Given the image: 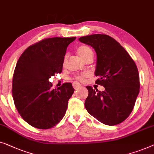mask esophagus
I'll use <instances>...</instances> for the list:
<instances>
[{
    "label": "esophagus",
    "instance_id": "obj_1",
    "mask_svg": "<svg viewBox=\"0 0 154 154\" xmlns=\"http://www.w3.org/2000/svg\"><path fill=\"white\" fill-rule=\"evenodd\" d=\"M72 86H73V88H75V89H78V88H80L82 86L81 84L79 83H78L77 82H74L72 83Z\"/></svg>",
    "mask_w": 154,
    "mask_h": 154
}]
</instances>
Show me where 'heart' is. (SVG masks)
<instances>
[{
    "label": "heart",
    "mask_w": 154,
    "mask_h": 154,
    "mask_svg": "<svg viewBox=\"0 0 154 154\" xmlns=\"http://www.w3.org/2000/svg\"><path fill=\"white\" fill-rule=\"evenodd\" d=\"M77 52L78 54H79L80 57H81L82 58H83L84 60L85 59V58L87 57V56L89 54H93L91 49L88 46H86V45H81V46L78 47L77 49ZM67 59H68V55L66 54L64 56L63 60V66L66 65ZM86 76H87V74L85 73V74H83V75H79V76H77L76 77V79H79V80H83L84 79V77Z\"/></svg>",
    "instance_id": "b5f03b06"
}]
</instances>
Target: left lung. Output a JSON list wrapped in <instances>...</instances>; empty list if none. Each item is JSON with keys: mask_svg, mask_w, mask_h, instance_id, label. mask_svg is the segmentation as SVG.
Returning a JSON list of instances; mask_svg holds the SVG:
<instances>
[{"mask_svg": "<svg viewBox=\"0 0 154 154\" xmlns=\"http://www.w3.org/2000/svg\"><path fill=\"white\" fill-rule=\"evenodd\" d=\"M90 45L97 55L96 84L104 91L86 86L88 96L84 105L100 122L114 125L128 117L140 91V77L135 63L117 41L107 35L94 34L79 38Z\"/></svg>", "mask_w": 154, "mask_h": 154, "instance_id": "8db88e82", "label": "left lung"}]
</instances>
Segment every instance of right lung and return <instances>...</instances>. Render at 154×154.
Listing matches in <instances>:
<instances>
[{"instance_id": "add662e5", "label": "right lung", "mask_w": 154, "mask_h": 154, "mask_svg": "<svg viewBox=\"0 0 154 154\" xmlns=\"http://www.w3.org/2000/svg\"><path fill=\"white\" fill-rule=\"evenodd\" d=\"M74 38H47L28 47L19 57L12 79V97L23 119L49 129L62 119L75 89L65 83L52 89L49 79L60 73L67 47Z\"/></svg>"}]
</instances>
